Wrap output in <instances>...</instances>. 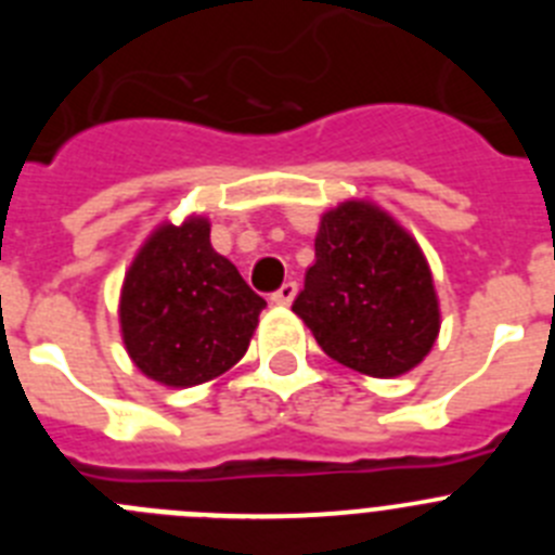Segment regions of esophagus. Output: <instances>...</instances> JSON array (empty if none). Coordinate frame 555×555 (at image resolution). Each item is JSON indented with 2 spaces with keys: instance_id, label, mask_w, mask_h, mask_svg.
Returning <instances> with one entry per match:
<instances>
[{
  "instance_id": "1",
  "label": "esophagus",
  "mask_w": 555,
  "mask_h": 555,
  "mask_svg": "<svg viewBox=\"0 0 555 555\" xmlns=\"http://www.w3.org/2000/svg\"><path fill=\"white\" fill-rule=\"evenodd\" d=\"M294 297H297V283L288 281V283H283V286L272 294V302H274V306H292Z\"/></svg>"
}]
</instances>
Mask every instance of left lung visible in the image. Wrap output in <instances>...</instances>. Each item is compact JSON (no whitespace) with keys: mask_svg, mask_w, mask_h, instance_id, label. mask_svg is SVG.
<instances>
[{"mask_svg":"<svg viewBox=\"0 0 555 555\" xmlns=\"http://www.w3.org/2000/svg\"><path fill=\"white\" fill-rule=\"evenodd\" d=\"M317 261L292 311L317 345L370 377H397L425 361L442 313L434 274L414 235L370 199L325 210Z\"/></svg>","mask_w":555,"mask_h":555,"instance_id":"left-lung-1","label":"left lung"}]
</instances>
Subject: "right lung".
Wrapping results in <instances>:
<instances>
[{
	"label": "right lung",
	"mask_w": 555,
	"mask_h": 555,
	"mask_svg": "<svg viewBox=\"0 0 555 555\" xmlns=\"http://www.w3.org/2000/svg\"><path fill=\"white\" fill-rule=\"evenodd\" d=\"M267 308L238 269L210 247V222H164L125 272L121 341L150 380L169 389L208 384L244 358Z\"/></svg>",
	"instance_id": "1"
}]
</instances>
